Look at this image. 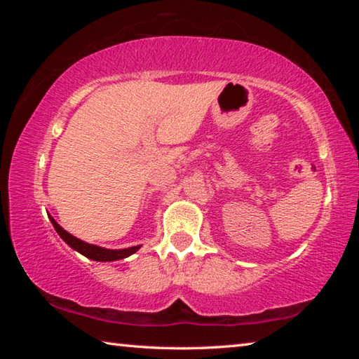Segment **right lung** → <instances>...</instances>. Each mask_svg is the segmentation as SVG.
I'll return each instance as SVG.
<instances>
[{
    "mask_svg": "<svg viewBox=\"0 0 359 359\" xmlns=\"http://www.w3.org/2000/svg\"><path fill=\"white\" fill-rule=\"evenodd\" d=\"M50 222H52L53 228H55L57 233L60 234V238H62L66 242V244H68L71 248H74V250H77L79 253H82L83 257H87L90 259H95V261L123 259L126 257H130V255H133L135 252H137L139 247H141V245H136V247L123 248V250H107V248L87 244V242L74 238V236L69 234L68 231H65L62 226H60V224L55 220H53L52 217H50Z\"/></svg>",
    "mask_w": 359,
    "mask_h": 359,
    "instance_id": "add662e5",
    "label": "right lung"
}]
</instances>
